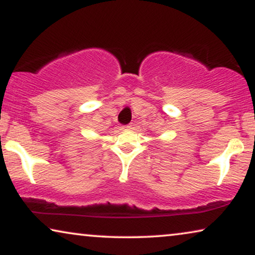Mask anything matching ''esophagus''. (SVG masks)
I'll return each instance as SVG.
<instances>
[{"instance_id":"obj_1","label":"esophagus","mask_w":255,"mask_h":255,"mask_svg":"<svg viewBox=\"0 0 255 255\" xmlns=\"http://www.w3.org/2000/svg\"><path fill=\"white\" fill-rule=\"evenodd\" d=\"M126 128H131V125H129V126H127V127H126Z\"/></svg>"}]
</instances>
